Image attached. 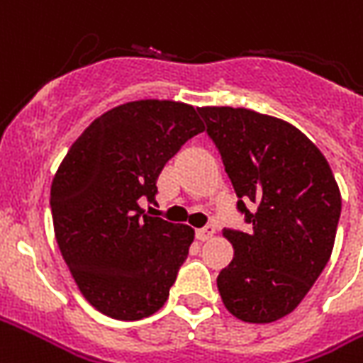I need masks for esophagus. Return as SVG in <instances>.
Returning a JSON list of instances; mask_svg holds the SVG:
<instances>
[{
  "mask_svg": "<svg viewBox=\"0 0 363 363\" xmlns=\"http://www.w3.org/2000/svg\"><path fill=\"white\" fill-rule=\"evenodd\" d=\"M213 236H215V226L213 225H207V226H203V228H200V230H196V238H198L200 242L211 240Z\"/></svg>",
  "mask_w": 363,
  "mask_h": 363,
  "instance_id": "34e87169",
  "label": "esophagus"
}]
</instances>
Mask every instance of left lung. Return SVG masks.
I'll list each match as a JSON object with an SVG mask.
<instances>
[{"label": "left lung", "instance_id": "1", "mask_svg": "<svg viewBox=\"0 0 363 363\" xmlns=\"http://www.w3.org/2000/svg\"><path fill=\"white\" fill-rule=\"evenodd\" d=\"M249 232L223 230L234 259L217 287L226 311L249 323L291 314L328 264L341 192L311 138L289 121L249 108L201 106ZM245 201L257 203L251 213Z\"/></svg>", "mask_w": 363, "mask_h": 363}]
</instances>
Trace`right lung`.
Here are the masks:
<instances>
[{"label": "right lung", "mask_w": 363, "mask_h": 363, "mask_svg": "<svg viewBox=\"0 0 363 363\" xmlns=\"http://www.w3.org/2000/svg\"><path fill=\"white\" fill-rule=\"evenodd\" d=\"M206 131L186 102L108 110L76 138L51 184L55 238L77 289L116 320L152 316L169 297L194 228L152 217L163 165Z\"/></svg>", "instance_id": "right-lung-1"}]
</instances>
